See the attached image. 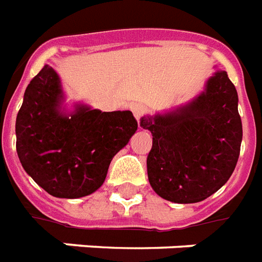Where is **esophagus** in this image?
I'll list each match as a JSON object with an SVG mask.
<instances>
[{
  "label": "esophagus",
  "instance_id": "obj_1",
  "mask_svg": "<svg viewBox=\"0 0 262 262\" xmlns=\"http://www.w3.org/2000/svg\"><path fill=\"white\" fill-rule=\"evenodd\" d=\"M132 110H133V114H135V116H136L137 122H139V126H140V129H141L140 121H141V118L144 116V114H146V106L143 105V104H135V105L132 106Z\"/></svg>",
  "mask_w": 262,
  "mask_h": 262
}]
</instances>
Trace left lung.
<instances>
[{"label":"left lung","instance_id":"left-lung-1","mask_svg":"<svg viewBox=\"0 0 262 262\" xmlns=\"http://www.w3.org/2000/svg\"><path fill=\"white\" fill-rule=\"evenodd\" d=\"M237 92L220 71L189 105L166 115L141 118L152 135L147 156L151 187L179 204L205 200L233 173L243 137Z\"/></svg>","mask_w":262,"mask_h":262}]
</instances>
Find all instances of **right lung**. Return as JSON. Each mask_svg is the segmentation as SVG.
Here are the masks:
<instances>
[{"label": "right lung", "mask_w": 262, "mask_h": 262, "mask_svg": "<svg viewBox=\"0 0 262 262\" xmlns=\"http://www.w3.org/2000/svg\"><path fill=\"white\" fill-rule=\"evenodd\" d=\"M57 72L42 68L32 79L16 116V151L23 169L59 199L92 194L105 180L112 158L127 144L137 121L130 111L101 112L77 106L59 111Z\"/></svg>", "instance_id": "obj_1"}]
</instances>
